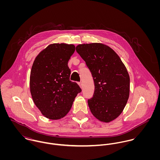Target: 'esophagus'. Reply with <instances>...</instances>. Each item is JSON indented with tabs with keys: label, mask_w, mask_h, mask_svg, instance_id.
Instances as JSON below:
<instances>
[{
	"label": "esophagus",
	"mask_w": 160,
	"mask_h": 160,
	"mask_svg": "<svg viewBox=\"0 0 160 160\" xmlns=\"http://www.w3.org/2000/svg\"><path fill=\"white\" fill-rule=\"evenodd\" d=\"M78 84L80 86V88L82 89V83L81 82H78Z\"/></svg>",
	"instance_id": "esophagus-1"
}]
</instances>
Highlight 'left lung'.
<instances>
[{
    "label": "left lung",
    "instance_id": "1",
    "mask_svg": "<svg viewBox=\"0 0 160 160\" xmlns=\"http://www.w3.org/2000/svg\"><path fill=\"white\" fill-rule=\"evenodd\" d=\"M76 52L91 72L95 91L88 102L92 114L109 122L124 110L129 96L130 78L118 54L100 43L79 44Z\"/></svg>",
    "mask_w": 160,
    "mask_h": 160
}]
</instances>
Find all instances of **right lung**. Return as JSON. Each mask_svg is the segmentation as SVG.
<instances>
[{
  "label": "right lung",
  "mask_w": 160,
  "mask_h": 160,
  "mask_svg": "<svg viewBox=\"0 0 160 160\" xmlns=\"http://www.w3.org/2000/svg\"><path fill=\"white\" fill-rule=\"evenodd\" d=\"M75 46L52 44L35 58L30 74V92L36 106L45 117L59 119L65 116L72 107L79 85L69 80L68 62Z\"/></svg>",
  "instance_id": "obj_1"
}]
</instances>
